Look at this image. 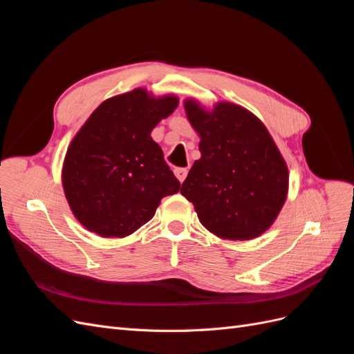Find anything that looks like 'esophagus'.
<instances>
[{
	"instance_id": "34e87169",
	"label": "esophagus",
	"mask_w": 354,
	"mask_h": 354,
	"mask_svg": "<svg viewBox=\"0 0 354 354\" xmlns=\"http://www.w3.org/2000/svg\"><path fill=\"white\" fill-rule=\"evenodd\" d=\"M174 174H176V177L178 178L180 183H183L186 176H187V169H186V168H176V169H174Z\"/></svg>"
}]
</instances>
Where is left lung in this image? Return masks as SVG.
Returning a JSON list of instances; mask_svg holds the SVG:
<instances>
[{"label": "left lung", "instance_id": "1", "mask_svg": "<svg viewBox=\"0 0 354 354\" xmlns=\"http://www.w3.org/2000/svg\"><path fill=\"white\" fill-rule=\"evenodd\" d=\"M185 111L201 138V158L181 185V195L216 236L259 238L279 216L289 185L286 162L270 133L234 103L218 102L209 111L186 99Z\"/></svg>", "mask_w": 354, "mask_h": 354}]
</instances>
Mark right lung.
<instances>
[{"label":"right lung","mask_w":354,"mask_h":354,"mask_svg":"<svg viewBox=\"0 0 354 354\" xmlns=\"http://www.w3.org/2000/svg\"><path fill=\"white\" fill-rule=\"evenodd\" d=\"M177 95L146 88L113 95L75 134L62 185L82 226L102 238H125L155 216L160 199L180 190L151 133L173 113Z\"/></svg>","instance_id":"1"}]
</instances>
